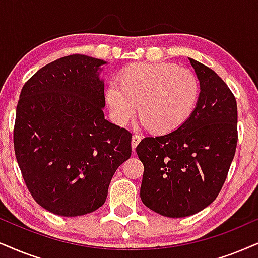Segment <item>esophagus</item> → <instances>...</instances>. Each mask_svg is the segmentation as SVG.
Segmentation results:
<instances>
[{
	"mask_svg": "<svg viewBox=\"0 0 258 258\" xmlns=\"http://www.w3.org/2000/svg\"><path fill=\"white\" fill-rule=\"evenodd\" d=\"M140 140H142V137H140L139 135H133L132 136V149L133 150H136V148H137V145L139 144V142Z\"/></svg>",
	"mask_w": 258,
	"mask_h": 258,
	"instance_id": "1",
	"label": "esophagus"
}]
</instances>
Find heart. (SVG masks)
<instances>
[{
	"label": "heart",
	"mask_w": 258,
	"mask_h": 258,
	"mask_svg": "<svg viewBox=\"0 0 258 258\" xmlns=\"http://www.w3.org/2000/svg\"><path fill=\"white\" fill-rule=\"evenodd\" d=\"M199 82L187 69L171 63H137L123 70L120 83L113 81L106 100L113 119L125 125L139 105L143 123L156 133L175 131L193 113Z\"/></svg>",
	"instance_id": "heart-1"
}]
</instances>
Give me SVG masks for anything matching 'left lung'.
<instances>
[{"instance_id":"1","label":"left lung","mask_w":258,"mask_h":258,"mask_svg":"<svg viewBox=\"0 0 258 258\" xmlns=\"http://www.w3.org/2000/svg\"><path fill=\"white\" fill-rule=\"evenodd\" d=\"M200 81L197 107L170 133L146 137L136 151L144 164L140 199L156 213L183 218L216 200L236 153V97L213 70L189 58Z\"/></svg>"}]
</instances>
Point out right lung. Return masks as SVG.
Returning <instances> with one entry per match:
<instances>
[{"label":"right lung","mask_w":258,"mask_h":258,"mask_svg":"<svg viewBox=\"0 0 258 258\" xmlns=\"http://www.w3.org/2000/svg\"><path fill=\"white\" fill-rule=\"evenodd\" d=\"M106 61L71 54L42 67L22 87L14 151L28 191L61 217L105 204L114 172L131 157L132 135L105 119Z\"/></svg>","instance_id":"1"}]
</instances>
